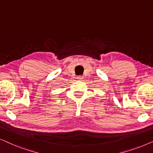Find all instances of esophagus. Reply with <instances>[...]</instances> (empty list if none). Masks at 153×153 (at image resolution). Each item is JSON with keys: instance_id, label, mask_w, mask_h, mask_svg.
<instances>
[{"instance_id": "1", "label": "esophagus", "mask_w": 153, "mask_h": 153, "mask_svg": "<svg viewBox=\"0 0 153 153\" xmlns=\"http://www.w3.org/2000/svg\"><path fill=\"white\" fill-rule=\"evenodd\" d=\"M77 79H79V80H81V79H83V76H79L77 77Z\"/></svg>"}]
</instances>
